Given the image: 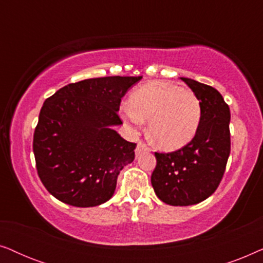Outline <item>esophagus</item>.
I'll return each mask as SVG.
<instances>
[{
  "mask_svg": "<svg viewBox=\"0 0 263 263\" xmlns=\"http://www.w3.org/2000/svg\"><path fill=\"white\" fill-rule=\"evenodd\" d=\"M143 152H149V148L146 146V143L139 142L138 146H136V149H135V156L139 157L140 154L143 153Z\"/></svg>",
  "mask_w": 263,
  "mask_h": 263,
  "instance_id": "esophagus-1",
  "label": "esophagus"
}]
</instances>
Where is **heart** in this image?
I'll use <instances>...</instances> for the list:
<instances>
[{"mask_svg": "<svg viewBox=\"0 0 263 263\" xmlns=\"http://www.w3.org/2000/svg\"><path fill=\"white\" fill-rule=\"evenodd\" d=\"M129 103L121 107L122 117L135 127L148 120L149 134L161 149L183 148L199 130L200 99L174 82H147L132 93Z\"/></svg>", "mask_w": 263, "mask_h": 263, "instance_id": "1", "label": "heart"}]
</instances>
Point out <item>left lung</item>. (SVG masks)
I'll return each instance as SVG.
<instances>
[{
  "mask_svg": "<svg viewBox=\"0 0 263 263\" xmlns=\"http://www.w3.org/2000/svg\"><path fill=\"white\" fill-rule=\"evenodd\" d=\"M201 102L199 130L188 145L172 153H156L151 183L156 195L171 206H190L217 190L228 163L230 107L212 86L181 78Z\"/></svg>",
  "mask_w": 263,
  "mask_h": 263,
  "instance_id": "1",
  "label": "left lung"
}]
</instances>
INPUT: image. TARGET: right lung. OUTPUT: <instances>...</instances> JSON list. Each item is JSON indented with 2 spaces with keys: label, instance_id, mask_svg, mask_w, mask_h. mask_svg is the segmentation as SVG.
I'll return each mask as SVG.
<instances>
[{
  "label": "right lung",
  "instance_id": "add662e5",
  "mask_svg": "<svg viewBox=\"0 0 263 263\" xmlns=\"http://www.w3.org/2000/svg\"><path fill=\"white\" fill-rule=\"evenodd\" d=\"M141 79H86L60 88L43 104L33 153L39 178L57 200L95 207L112 197L117 176L134 160L136 147L114 127L122 124V97Z\"/></svg>",
  "mask_w": 263,
  "mask_h": 263
}]
</instances>
